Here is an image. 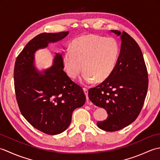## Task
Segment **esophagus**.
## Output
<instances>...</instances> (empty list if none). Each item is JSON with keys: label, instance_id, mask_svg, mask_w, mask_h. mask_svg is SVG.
Returning a JSON list of instances; mask_svg holds the SVG:
<instances>
[{"label": "esophagus", "instance_id": "34e87169", "mask_svg": "<svg viewBox=\"0 0 160 160\" xmlns=\"http://www.w3.org/2000/svg\"><path fill=\"white\" fill-rule=\"evenodd\" d=\"M83 90H84V93H85V95H86V97H87V102H89V97H88V89H87V88L84 87V88H83Z\"/></svg>", "mask_w": 160, "mask_h": 160}]
</instances>
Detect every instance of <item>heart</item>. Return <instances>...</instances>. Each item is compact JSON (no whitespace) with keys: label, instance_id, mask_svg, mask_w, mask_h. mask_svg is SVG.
I'll list each match as a JSON object with an SVG mask.
<instances>
[{"label":"heart","instance_id":"1","mask_svg":"<svg viewBox=\"0 0 160 160\" xmlns=\"http://www.w3.org/2000/svg\"><path fill=\"white\" fill-rule=\"evenodd\" d=\"M120 45L117 40L93 34L84 35L73 40L70 49L62 56V64L66 73L72 79L82 71L84 82H101L111 76L116 66Z\"/></svg>","mask_w":160,"mask_h":160}]
</instances>
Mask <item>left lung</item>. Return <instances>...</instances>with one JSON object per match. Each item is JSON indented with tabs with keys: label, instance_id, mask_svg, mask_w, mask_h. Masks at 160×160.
I'll use <instances>...</instances> for the list:
<instances>
[{
	"label": "left lung",
	"instance_id": "1",
	"mask_svg": "<svg viewBox=\"0 0 160 160\" xmlns=\"http://www.w3.org/2000/svg\"><path fill=\"white\" fill-rule=\"evenodd\" d=\"M121 35V49L111 76L89 90L90 100L107 110L108 117L97 122L106 131H116L133 122L140 114L147 96L148 78L140 47L127 32L111 30Z\"/></svg>",
	"mask_w": 160,
	"mask_h": 160
}]
</instances>
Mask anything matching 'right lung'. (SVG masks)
Masks as SVG:
<instances>
[{
  "label": "right lung",
  "mask_w": 160,
  "mask_h": 160,
  "mask_svg": "<svg viewBox=\"0 0 160 160\" xmlns=\"http://www.w3.org/2000/svg\"><path fill=\"white\" fill-rule=\"evenodd\" d=\"M68 32L42 33L27 44L16 60L13 78L20 113L29 123L48 135L65 131L76 108L85 103L82 88L64 71L62 56L57 53L53 66L39 74L33 65L34 53L49 42L64 38Z\"/></svg>",
  "instance_id": "right-lung-1"
}]
</instances>
